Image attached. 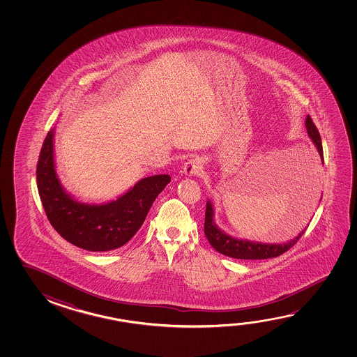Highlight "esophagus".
I'll return each mask as SVG.
<instances>
[{"label":"esophagus","mask_w":357,"mask_h":357,"mask_svg":"<svg viewBox=\"0 0 357 357\" xmlns=\"http://www.w3.org/2000/svg\"><path fill=\"white\" fill-rule=\"evenodd\" d=\"M203 160L202 158L189 159L183 167L184 174L188 176H200L203 173Z\"/></svg>","instance_id":"esophagus-1"}]
</instances>
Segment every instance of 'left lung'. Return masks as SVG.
<instances>
[{
	"mask_svg": "<svg viewBox=\"0 0 357 357\" xmlns=\"http://www.w3.org/2000/svg\"><path fill=\"white\" fill-rule=\"evenodd\" d=\"M305 127L307 130L310 139L315 144L316 149L320 154L319 162H315L317 168L320 169V162L324 165L321 137L310 116L306 117ZM307 227H309V224L298 233V236H295L294 239L289 240L287 243H282V244H266V243H259V241H252V240L236 239V238L227 234L225 231H222V229L216 225L214 222V206L211 204V200L206 202L204 222L205 236L216 252L229 257H234V259L259 260V259L279 257L298 243V240L301 238V235L304 234Z\"/></svg>",
	"mask_w": 357,
	"mask_h": 357,
	"instance_id": "left-lung-1",
	"label": "left lung"
}]
</instances>
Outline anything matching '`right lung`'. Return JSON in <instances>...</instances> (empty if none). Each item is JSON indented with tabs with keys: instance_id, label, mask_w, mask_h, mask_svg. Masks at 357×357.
<instances>
[{
	"instance_id": "1",
	"label": "right lung",
	"mask_w": 357,
	"mask_h": 357,
	"mask_svg": "<svg viewBox=\"0 0 357 357\" xmlns=\"http://www.w3.org/2000/svg\"><path fill=\"white\" fill-rule=\"evenodd\" d=\"M53 139L54 128L43 142L36 172L38 193L51 225L68 243L89 252H109L127 244L146 220L170 176L143 178L127 193L108 203H82L61 184Z\"/></svg>"
}]
</instances>
